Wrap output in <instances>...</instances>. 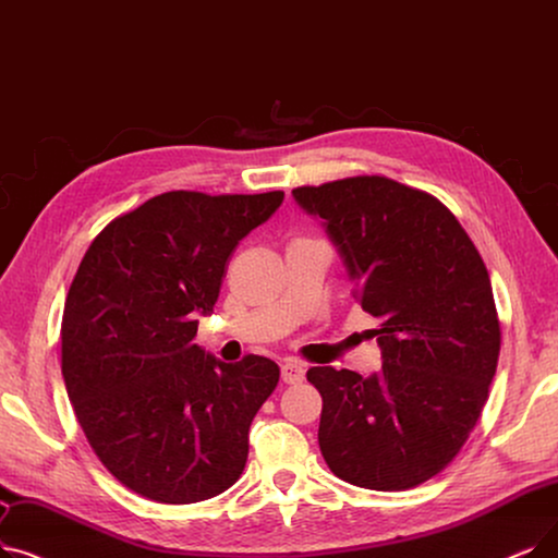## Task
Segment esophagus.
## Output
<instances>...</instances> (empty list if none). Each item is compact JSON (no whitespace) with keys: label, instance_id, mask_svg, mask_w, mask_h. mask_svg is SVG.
<instances>
[{"label":"esophagus","instance_id":"1","mask_svg":"<svg viewBox=\"0 0 558 558\" xmlns=\"http://www.w3.org/2000/svg\"><path fill=\"white\" fill-rule=\"evenodd\" d=\"M280 378H282L287 385H299V383H303V378H305V369H303L301 365H296V362L287 360L284 365L280 367Z\"/></svg>","mask_w":558,"mask_h":558}]
</instances>
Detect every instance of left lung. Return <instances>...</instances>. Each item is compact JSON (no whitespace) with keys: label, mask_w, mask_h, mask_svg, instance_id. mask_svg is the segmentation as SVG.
I'll return each mask as SVG.
<instances>
[{"label":"left lung","mask_w":558,"mask_h":558,"mask_svg":"<svg viewBox=\"0 0 558 558\" xmlns=\"http://www.w3.org/2000/svg\"><path fill=\"white\" fill-rule=\"evenodd\" d=\"M324 221L353 299L376 317L383 367L362 378L312 367L319 447L335 476L408 490L442 472L470 438L497 372L501 330L472 239L430 193L380 175L299 186Z\"/></svg>","instance_id":"left-lung-1"}]
</instances>
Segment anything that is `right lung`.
I'll use <instances>...</instances> for the list:
<instances>
[{
  "label": "right lung",
  "mask_w": 558,
  "mask_h": 558,
  "mask_svg": "<svg viewBox=\"0 0 558 558\" xmlns=\"http://www.w3.org/2000/svg\"><path fill=\"white\" fill-rule=\"evenodd\" d=\"M282 198L161 193L93 239L68 289V399L95 456L145 499L203 501L246 468L251 422L280 369L262 355L228 365L193 337L239 241Z\"/></svg>",
  "instance_id": "right-lung-1"
}]
</instances>
